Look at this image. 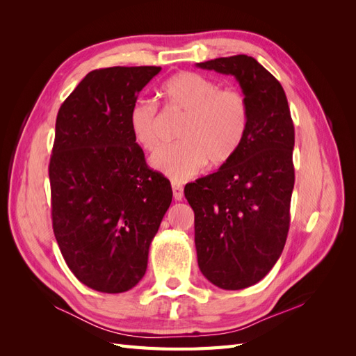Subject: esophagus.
I'll list each match as a JSON object with an SVG mask.
<instances>
[{
  "instance_id": "obj_1",
  "label": "esophagus",
  "mask_w": 356,
  "mask_h": 356,
  "mask_svg": "<svg viewBox=\"0 0 356 356\" xmlns=\"http://www.w3.org/2000/svg\"><path fill=\"white\" fill-rule=\"evenodd\" d=\"M172 190H174V199L175 200H182L184 191H182V186L179 184V182H177V181L172 182Z\"/></svg>"
}]
</instances>
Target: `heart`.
<instances>
[{
	"instance_id": "obj_1",
	"label": "heart",
	"mask_w": 356,
	"mask_h": 356,
	"mask_svg": "<svg viewBox=\"0 0 356 356\" xmlns=\"http://www.w3.org/2000/svg\"><path fill=\"white\" fill-rule=\"evenodd\" d=\"M163 106L184 113L179 120L178 143L157 152L152 165L175 181H184L207 166H220L239 152L250 126V105L236 88L220 84L191 71H181L166 79L160 88ZM127 124L136 145L154 152L160 144L161 117L157 104L139 99L127 113Z\"/></svg>"
}]
</instances>
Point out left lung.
Masks as SVG:
<instances>
[{"mask_svg": "<svg viewBox=\"0 0 356 356\" xmlns=\"http://www.w3.org/2000/svg\"><path fill=\"white\" fill-rule=\"evenodd\" d=\"M234 75L250 105V126L227 163L186 186L195 211L200 272L222 289L257 284L281 257L294 188V124L285 92L254 58L236 55L197 63Z\"/></svg>", "mask_w": 356, "mask_h": 356, "instance_id": "obj_1", "label": "left lung"}]
</instances>
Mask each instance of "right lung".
<instances>
[{
  "label": "right lung",
  "mask_w": 356,
  "mask_h": 356,
  "mask_svg": "<svg viewBox=\"0 0 356 356\" xmlns=\"http://www.w3.org/2000/svg\"><path fill=\"white\" fill-rule=\"evenodd\" d=\"M160 67L89 72L56 117L49 178L51 222L63 260L101 293L134 288L172 202L168 178L149 169L127 113Z\"/></svg>",
  "instance_id": "right-lung-1"
}]
</instances>
